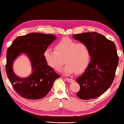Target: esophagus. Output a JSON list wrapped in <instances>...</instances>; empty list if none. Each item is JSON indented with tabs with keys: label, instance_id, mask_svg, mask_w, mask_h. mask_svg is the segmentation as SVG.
Returning a JSON list of instances; mask_svg holds the SVG:
<instances>
[{
	"label": "esophagus",
	"instance_id": "obj_1",
	"mask_svg": "<svg viewBox=\"0 0 124 124\" xmlns=\"http://www.w3.org/2000/svg\"><path fill=\"white\" fill-rule=\"evenodd\" d=\"M66 80L68 82H70V83H71V82H73V79H70V78H66Z\"/></svg>",
	"mask_w": 124,
	"mask_h": 124
}]
</instances>
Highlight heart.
I'll use <instances>...</instances> for the list:
<instances>
[{
    "instance_id": "1",
    "label": "heart",
    "mask_w": 124,
    "mask_h": 124,
    "mask_svg": "<svg viewBox=\"0 0 124 124\" xmlns=\"http://www.w3.org/2000/svg\"><path fill=\"white\" fill-rule=\"evenodd\" d=\"M54 49L48 48L44 53L46 63L54 70H59L65 62L66 64L62 71L65 75H70L75 71L82 72L88 65L91 54L85 44L63 39L56 44Z\"/></svg>"
}]
</instances>
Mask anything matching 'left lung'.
<instances>
[{"label":"left lung","instance_id":"1","mask_svg":"<svg viewBox=\"0 0 124 124\" xmlns=\"http://www.w3.org/2000/svg\"><path fill=\"white\" fill-rule=\"evenodd\" d=\"M89 49L91 62L84 72L77 79L80 89L77 96L82 100L100 97L108 89L115 76L119 56L115 45L101 34L85 32L73 35Z\"/></svg>","mask_w":124,"mask_h":124}]
</instances>
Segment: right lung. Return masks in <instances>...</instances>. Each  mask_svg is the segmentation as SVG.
Instances as JSON below:
<instances>
[{
	"label": "right lung",
	"instance_id": "right-lung-1",
	"mask_svg": "<svg viewBox=\"0 0 124 124\" xmlns=\"http://www.w3.org/2000/svg\"><path fill=\"white\" fill-rule=\"evenodd\" d=\"M56 39L51 34L31 33L16 39L7 52L6 72L10 83L18 94L28 100L44 98L60 76L46 63L44 53ZM26 53L31 63V74L20 78L14 73V61L21 53Z\"/></svg>",
	"mask_w": 124,
	"mask_h": 124
}]
</instances>
